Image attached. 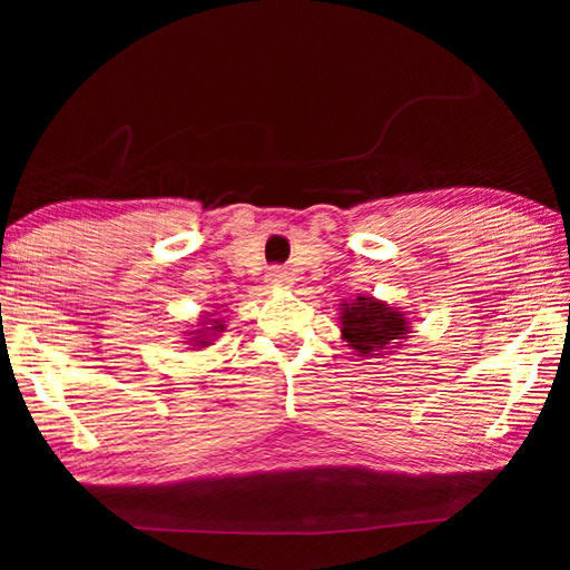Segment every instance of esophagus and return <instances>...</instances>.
Returning <instances> with one entry per match:
<instances>
[{
    "label": "esophagus",
    "instance_id": "34e87169",
    "mask_svg": "<svg viewBox=\"0 0 570 570\" xmlns=\"http://www.w3.org/2000/svg\"><path fill=\"white\" fill-rule=\"evenodd\" d=\"M266 284L272 288H286L292 286V276H288V272L282 269V266H272V269L266 272Z\"/></svg>",
    "mask_w": 570,
    "mask_h": 570
}]
</instances>
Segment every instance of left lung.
<instances>
[{
  "label": "left lung",
  "instance_id": "obj_1",
  "mask_svg": "<svg viewBox=\"0 0 570 570\" xmlns=\"http://www.w3.org/2000/svg\"><path fill=\"white\" fill-rule=\"evenodd\" d=\"M341 333L347 347H353L362 360L394 353L411 333L406 311L390 306L374 296H357L341 304Z\"/></svg>",
  "mask_w": 570,
  "mask_h": 570
}]
</instances>
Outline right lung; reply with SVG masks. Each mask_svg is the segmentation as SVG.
I'll return each mask as SVG.
<instances>
[{"label":"right lung","instance_id":"obj_1","mask_svg":"<svg viewBox=\"0 0 570 570\" xmlns=\"http://www.w3.org/2000/svg\"><path fill=\"white\" fill-rule=\"evenodd\" d=\"M215 316H217V313H205V316L200 318V323L196 325V331L188 333L190 337H186V343L193 345L190 350H200V347L213 345L217 333L225 331L223 318H215Z\"/></svg>","mask_w":570,"mask_h":570}]
</instances>
